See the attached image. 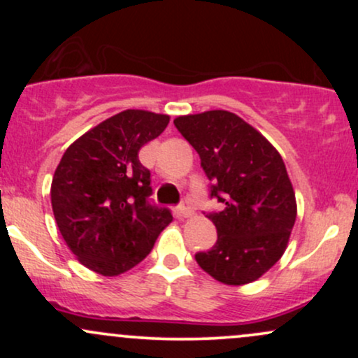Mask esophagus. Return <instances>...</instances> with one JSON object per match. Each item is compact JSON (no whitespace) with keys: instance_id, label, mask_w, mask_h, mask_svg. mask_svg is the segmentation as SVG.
<instances>
[{"instance_id":"34e87169","label":"esophagus","mask_w":358,"mask_h":358,"mask_svg":"<svg viewBox=\"0 0 358 358\" xmlns=\"http://www.w3.org/2000/svg\"><path fill=\"white\" fill-rule=\"evenodd\" d=\"M178 212H180V215L185 217V219H187V217H192L193 215V208L190 207V202H188L187 199L182 200V203L178 205Z\"/></svg>"}]
</instances>
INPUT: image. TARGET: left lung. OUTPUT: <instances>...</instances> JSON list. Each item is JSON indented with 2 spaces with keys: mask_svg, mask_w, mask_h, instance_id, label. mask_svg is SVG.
Segmentation results:
<instances>
[{
  "mask_svg": "<svg viewBox=\"0 0 358 358\" xmlns=\"http://www.w3.org/2000/svg\"><path fill=\"white\" fill-rule=\"evenodd\" d=\"M173 122L199 153L212 182L210 196L224 203L220 212L207 213L217 242L196 252V262L224 285L256 281L285 254L296 220V199L281 155L229 110L178 116Z\"/></svg>",
  "mask_w": 358,
  "mask_h": 358,
  "instance_id": "1",
  "label": "left lung"
}]
</instances>
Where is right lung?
<instances>
[{
    "label": "right lung",
    "instance_id": "1",
    "mask_svg": "<svg viewBox=\"0 0 358 358\" xmlns=\"http://www.w3.org/2000/svg\"><path fill=\"white\" fill-rule=\"evenodd\" d=\"M170 122L166 114L127 109L73 141L52 180L50 199L65 244L85 268L117 276L139 264L173 220L150 203V170L138 153Z\"/></svg>",
    "mask_w": 358,
    "mask_h": 358
}]
</instances>
